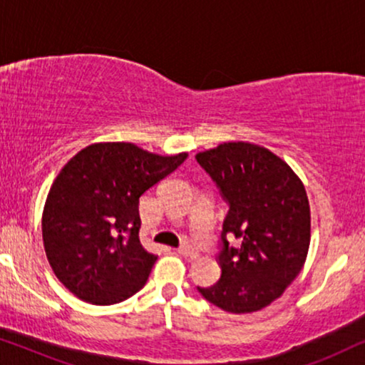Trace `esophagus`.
Returning <instances> with one entry per match:
<instances>
[{
    "mask_svg": "<svg viewBox=\"0 0 365 365\" xmlns=\"http://www.w3.org/2000/svg\"><path fill=\"white\" fill-rule=\"evenodd\" d=\"M178 252L181 254V256L189 257V259H197L199 257V252L192 246H181L178 249Z\"/></svg>",
    "mask_w": 365,
    "mask_h": 365,
    "instance_id": "34e87169",
    "label": "esophagus"
}]
</instances>
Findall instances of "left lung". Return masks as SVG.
Returning <instances> with one entry per match:
<instances>
[{
	"mask_svg": "<svg viewBox=\"0 0 365 365\" xmlns=\"http://www.w3.org/2000/svg\"><path fill=\"white\" fill-rule=\"evenodd\" d=\"M197 163L227 202L217 262L221 277L197 287L222 311H261L299 276L311 242V209L296 173L266 148L224 143L199 153ZM234 235L242 246H228Z\"/></svg>",
	"mask_w": 365,
	"mask_h": 365,
	"instance_id": "1",
	"label": "left lung"
}]
</instances>
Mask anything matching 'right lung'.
Here are the masks:
<instances>
[{
  "label": "right lung",
  "instance_id": "1",
  "mask_svg": "<svg viewBox=\"0 0 365 365\" xmlns=\"http://www.w3.org/2000/svg\"><path fill=\"white\" fill-rule=\"evenodd\" d=\"M186 158L98 143L69 159L41 221L49 266L64 287L96 306L126 301L144 287L158 256L139 241V197Z\"/></svg>",
  "mask_w": 365,
  "mask_h": 365
}]
</instances>
